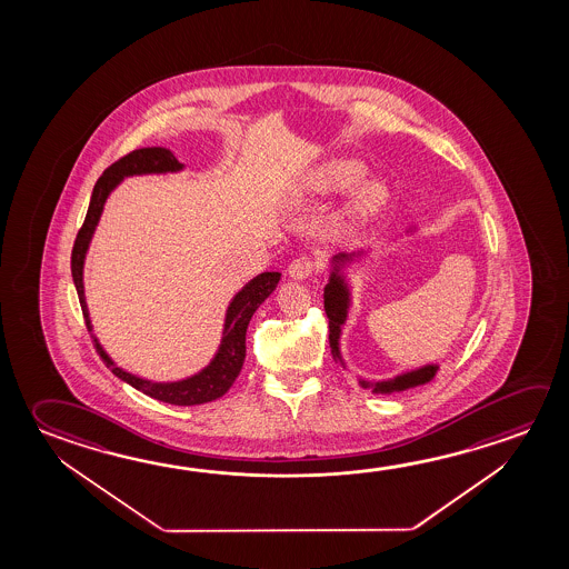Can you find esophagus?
Listing matches in <instances>:
<instances>
[{"label": "esophagus", "instance_id": "obj_1", "mask_svg": "<svg viewBox=\"0 0 569 569\" xmlns=\"http://www.w3.org/2000/svg\"><path fill=\"white\" fill-rule=\"evenodd\" d=\"M316 270V261L308 256H299L289 263L288 273L291 280H306L311 276V271Z\"/></svg>", "mask_w": 569, "mask_h": 569}]
</instances>
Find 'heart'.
Returning a JSON list of instances; mask_svg holds the SVG:
<instances>
[{"instance_id":"heart-1","label":"heart","mask_w":569,"mask_h":569,"mask_svg":"<svg viewBox=\"0 0 569 569\" xmlns=\"http://www.w3.org/2000/svg\"><path fill=\"white\" fill-rule=\"evenodd\" d=\"M367 177L363 162L353 159H336L311 168L303 178V190L308 194H337L353 188ZM389 200V190L381 180H367L355 190L339 216L341 230H357L371 222Z\"/></svg>"}]
</instances>
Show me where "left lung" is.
Instances as JSON below:
<instances>
[{"label": "left lung", "instance_id": "1", "mask_svg": "<svg viewBox=\"0 0 569 569\" xmlns=\"http://www.w3.org/2000/svg\"><path fill=\"white\" fill-rule=\"evenodd\" d=\"M419 232V224H412L407 228L405 236H412ZM373 250H355V252L337 253L329 260V280L323 288V303H326V313L329 317V347L331 355L336 359V363L347 365L341 355V336H343V326L349 319V311L353 306V286L349 281V271L355 270L357 266H361L365 260L371 258ZM440 371V365L427 363L417 367L412 371L395 375L391 379H382V381H367V379H357L361 387L371 389L373 395H395V392L409 391L420 385H427L432 381Z\"/></svg>", "mask_w": 569, "mask_h": 569}]
</instances>
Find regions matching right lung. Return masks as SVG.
Segmentation results:
<instances>
[{
  "label": "right lung",
  "mask_w": 569,
  "mask_h": 569,
  "mask_svg": "<svg viewBox=\"0 0 569 569\" xmlns=\"http://www.w3.org/2000/svg\"><path fill=\"white\" fill-rule=\"evenodd\" d=\"M184 164L178 162L177 157L167 149H139L132 150L131 154L117 160L114 164L107 168L103 177L97 180L89 202V210L84 216L83 228L77 233L76 246L71 253V273L76 281L77 296L79 303L83 309L84 326L93 337L94 347L101 355L103 363L111 369L114 377L121 381L129 382L137 391L149 395L157 401L168 402V405H178V407H192V405H204V402L216 401L222 395L228 392L238 375L242 371L243 359H246V331L248 323L252 319L256 309L260 308L266 299L270 298L273 289L280 283V271H263L252 280L242 286L240 291L230 299L228 309H226L224 327H222V339L216 349L214 357L210 363L202 367L198 373L190 375L187 379L180 381H149L142 379L139 375L129 373L122 367L114 363L111 355L104 351L103 345L93 333V323L87 308L84 299L83 270L84 260L89 246L93 240L94 230L99 226V220L103 216L104 204L109 200L112 190L121 184L124 178L144 177V174H174L182 172Z\"/></svg>",
  "instance_id": "add662e5"
}]
</instances>
